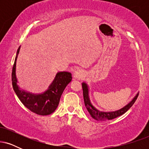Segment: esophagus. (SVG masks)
Instances as JSON below:
<instances>
[{"mask_svg":"<svg viewBox=\"0 0 149 149\" xmlns=\"http://www.w3.org/2000/svg\"><path fill=\"white\" fill-rule=\"evenodd\" d=\"M84 71L81 69H78L73 73V77L76 79H82L84 77Z\"/></svg>","mask_w":149,"mask_h":149,"instance_id":"obj_1","label":"esophagus"}]
</instances>
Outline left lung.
Listing matches in <instances>:
<instances>
[{
    "label": "left lung",
    "mask_w": 149,
    "mask_h": 149,
    "mask_svg": "<svg viewBox=\"0 0 149 149\" xmlns=\"http://www.w3.org/2000/svg\"><path fill=\"white\" fill-rule=\"evenodd\" d=\"M82 88H83V98H84V102L85 107H86L87 110L88 111L89 113L90 116L93 118L94 119L97 120H112L118 117V116L124 114L126 111H127L128 109H130L132 106L134 104L135 101L137 99L139 94H136V95L132 100L131 101L130 103H128L127 105L125 106L122 109H119L118 111H111V112H104L100 111L97 110L95 107H94L91 104V102L90 100V97H89V88L88 85L85 83H82Z\"/></svg>",
    "instance_id": "8db88e82"
}]
</instances>
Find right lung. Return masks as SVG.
Returning <instances> with one entry per match:
<instances>
[{"label":"right lung","instance_id":"obj_1","mask_svg":"<svg viewBox=\"0 0 149 149\" xmlns=\"http://www.w3.org/2000/svg\"><path fill=\"white\" fill-rule=\"evenodd\" d=\"M19 49L20 46L17 52L12 71L13 90L22 103L31 111L40 116L49 115L56 110L65 88L72 80L71 73L67 71L58 72L48 89L42 94H33L21 90L17 85L16 77V62Z\"/></svg>","mask_w":149,"mask_h":149}]
</instances>
